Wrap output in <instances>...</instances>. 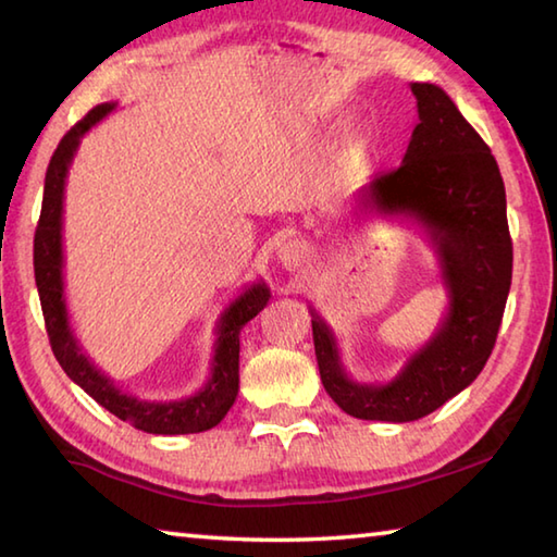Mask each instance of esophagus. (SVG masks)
<instances>
[{"mask_svg":"<svg viewBox=\"0 0 557 557\" xmlns=\"http://www.w3.org/2000/svg\"><path fill=\"white\" fill-rule=\"evenodd\" d=\"M276 257L281 261V267L286 271H298L306 267L308 261V247L298 243V239H288V243H283L276 251Z\"/></svg>","mask_w":557,"mask_h":557,"instance_id":"esophagus-1","label":"esophagus"}]
</instances>
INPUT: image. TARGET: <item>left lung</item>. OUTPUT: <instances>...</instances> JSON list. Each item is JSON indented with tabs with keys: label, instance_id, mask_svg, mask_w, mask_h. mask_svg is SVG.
<instances>
[{
	"label": "left lung",
	"instance_id": "obj_1",
	"mask_svg": "<svg viewBox=\"0 0 557 557\" xmlns=\"http://www.w3.org/2000/svg\"><path fill=\"white\" fill-rule=\"evenodd\" d=\"M419 123L403 164L361 186L359 208L412 220L438 264L448 308L438 330L387 383L346 373L337 337L310 306L312 339L327 395L346 414L371 422H414L475 381L495 346L511 286L507 194L499 166L448 94L409 84Z\"/></svg>",
	"mask_w": 557,
	"mask_h": 557
}]
</instances>
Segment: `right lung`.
Returning <instances> with one entry per match:
<instances>
[{
    "label": "right lung",
    "mask_w": 557,
    "mask_h": 557,
    "mask_svg": "<svg viewBox=\"0 0 557 557\" xmlns=\"http://www.w3.org/2000/svg\"><path fill=\"white\" fill-rule=\"evenodd\" d=\"M115 109V101L99 103L60 140L55 154L48 164L44 208L34 239V269L36 286L44 308L46 330L55 359L62 371L75 381L84 393L94 397L103 409H109L123 422L148 434H198L223 422L227 409L233 407L239 391V332L245 324L267 308L271 290L264 281L247 286L230 306L220 312L215 322V346L211 375L194 395L182 400H143L131 393H123L113 377L97 369L87 354L82 351L75 330L70 324L65 300V251H62V211H65V184L70 164L75 160L84 135Z\"/></svg>",
    "instance_id": "right-lung-1"
}]
</instances>
